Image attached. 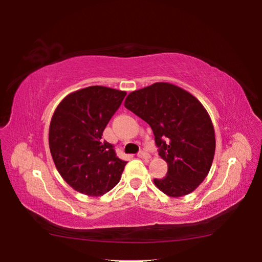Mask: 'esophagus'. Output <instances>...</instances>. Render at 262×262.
<instances>
[{"mask_svg": "<svg viewBox=\"0 0 262 262\" xmlns=\"http://www.w3.org/2000/svg\"><path fill=\"white\" fill-rule=\"evenodd\" d=\"M137 156H139V158H143V159L150 158V155L147 151H143V150H142V151H140L139 154H137Z\"/></svg>", "mask_w": 262, "mask_h": 262, "instance_id": "esophagus-1", "label": "esophagus"}]
</instances>
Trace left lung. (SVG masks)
Masks as SVG:
<instances>
[{"mask_svg":"<svg viewBox=\"0 0 262 262\" xmlns=\"http://www.w3.org/2000/svg\"><path fill=\"white\" fill-rule=\"evenodd\" d=\"M125 107L151 127L167 173L154 179L168 196L192 193L209 172L215 155V132L206 108L193 95L173 84L158 82L133 91Z\"/></svg>","mask_w":262,"mask_h":262,"instance_id":"obj_1","label":"left lung"}]
</instances>
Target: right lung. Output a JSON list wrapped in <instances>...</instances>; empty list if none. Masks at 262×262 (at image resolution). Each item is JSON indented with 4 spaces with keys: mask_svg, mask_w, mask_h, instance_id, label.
<instances>
[{
    "mask_svg": "<svg viewBox=\"0 0 262 262\" xmlns=\"http://www.w3.org/2000/svg\"><path fill=\"white\" fill-rule=\"evenodd\" d=\"M126 92L95 85L62 99L50 125V150L55 166L77 192L99 196L117 185L127 164L101 140L105 127Z\"/></svg>",
    "mask_w": 262,
    "mask_h": 262,
    "instance_id": "add662e5",
    "label": "right lung"
}]
</instances>
